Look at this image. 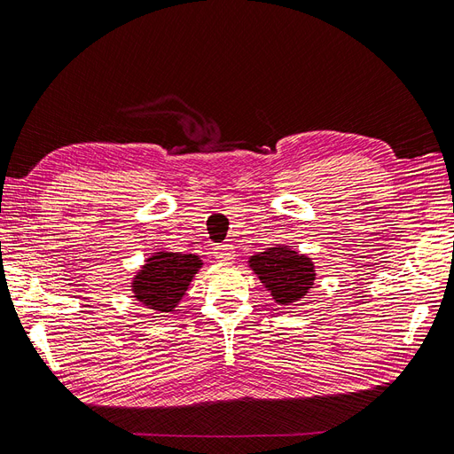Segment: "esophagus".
<instances>
[{"instance_id":"esophagus-1","label":"esophagus","mask_w":454,"mask_h":454,"mask_svg":"<svg viewBox=\"0 0 454 454\" xmlns=\"http://www.w3.org/2000/svg\"><path fill=\"white\" fill-rule=\"evenodd\" d=\"M214 257L217 261H232L235 259V248H232V244H217L214 246Z\"/></svg>"}]
</instances>
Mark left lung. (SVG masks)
Wrapping results in <instances>:
<instances>
[{
    "label": "left lung",
    "mask_w": 454,
    "mask_h": 454,
    "mask_svg": "<svg viewBox=\"0 0 454 454\" xmlns=\"http://www.w3.org/2000/svg\"><path fill=\"white\" fill-rule=\"evenodd\" d=\"M250 265L263 286L269 287L272 299L280 305L295 303L309 294L316 274L309 257L299 255L286 246L255 254L250 259Z\"/></svg>",
    "instance_id": "left-lung-1"
}]
</instances>
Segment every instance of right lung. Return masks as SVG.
Instances as JSON below:
<instances>
[{
    "mask_svg": "<svg viewBox=\"0 0 454 454\" xmlns=\"http://www.w3.org/2000/svg\"><path fill=\"white\" fill-rule=\"evenodd\" d=\"M200 265L195 254L159 252L147 259L142 272L134 278V297L149 309L170 312L180 303Z\"/></svg>",
    "mask_w": 454,
    "mask_h": 454,
    "instance_id": "1",
    "label": "right lung"
}]
</instances>
